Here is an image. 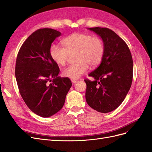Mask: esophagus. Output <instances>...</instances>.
I'll return each instance as SVG.
<instances>
[{"mask_svg":"<svg viewBox=\"0 0 152 152\" xmlns=\"http://www.w3.org/2000/svg\"><path fill=\"white\" fill-rule=\"evenodd\" d=\"M76 81H77V80H75V79H71V82H72V83H75Z\"/></svg>","mask_w":152,"mask_h":152,"instance_id":"obj_1","label":"esophagus"}]
</instances>
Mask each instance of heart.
Masks as SVG:
<instances>
[{
    "instance_id": "obj_1",
    "label": "heart",
    "mask_w": 152,
    "mask_h": 152,
    "mask_svg": "<svg viewBox=\"0 0 152 152\" xmlns=\"http://www.w3.org/2000/svg\"><path fill=\"white\" fill-rule=\"evenodd\" d=\"M64 47L52 45L50 55L53 61L59 66H64L70 55H75V64L62 71L64 76L71 79L78 78L87 72L88 66L94 68L100 64L105 53L103 40L87 34L76 32L62 41Z\"/></svg>"
}]
</instances>
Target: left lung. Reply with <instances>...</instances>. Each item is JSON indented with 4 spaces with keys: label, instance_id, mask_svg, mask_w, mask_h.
<instances>
[{
    "label": "left lung",
    "instance_id": "8db88e82",
    "mask_svg": "<svg viewBox=\"0 0 152 152\" xmlns=\"http://www.w3.org/2000/svg\"><path fill=\"white\" fill-rule=\"evenodd\" d=\"M100 36L105 45L102 62L85 79L86 102L98 112L109 113L122 103L131 88L133 61L131 51L122 38L107 28H88Z\"/></svg>",
    "mask_w": 152,
    "mask_h": 152
}]
</instances>
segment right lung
<instances>
[{
  "mask_svg": "<svg viewBox=\"0 0 152 152\" xmlns=\"http://www.w3.org/2000/svg\"><path fill=\"white\" fill-rule=\"evenodd\" d=\"M61 33L52 28L33 32L17 55L15 76L24 102L34 113L44 118L62 109L72 83L58 76L60 69L50 55L51 43Z\"/></svg>",
  "mask_w": 152,
  "mask_h": 152,
  "instance_id": "obj_1",
  "label": "right lung"
}]
</instances>
